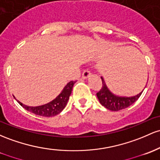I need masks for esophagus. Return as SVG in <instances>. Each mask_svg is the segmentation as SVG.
Returning <instances> with one entry per match:
<instances>
[{"label":"esophagus","mask_w":160,"mask_h":160,"mask_svg":"<svg viewBox=\"0 0 160 160\" xmlns=\"http://www.w3.org/2000/svg\"><path fill=\"white\" fill-rule=\"evenodd\" d=\"M90 72H89L88 70H84L83 73H82V78L87 79L89 76H90Z\"/></svg>","instance_id":"1"}]
</instances>
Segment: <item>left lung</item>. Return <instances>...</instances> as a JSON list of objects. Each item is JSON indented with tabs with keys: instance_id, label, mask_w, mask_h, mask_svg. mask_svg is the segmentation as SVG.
Wrapping results in <instances>:
<instances>
[{
	"instance_id": "8db88e82",
	"label": "left lung",
	"mask_w": 160,
	"mask_h": 160,
	"mask_svg": "<svg viewBox=\"0 0 160 160\" xmlns=\"http://www.w3.org/2000/svg\"><path fill=\"white\" fill-rule=\"evenodd\" d=\"M102 81V87L99 92L96 93L98 99L102 106H103L107 109L111 111H119V110L124 109L128 108L130 106L134 103L137 101L140 95L142 94L143 91L140 92L139 94L131 97H126V96H118L113 94L111 91L107 87L105 80L101 77Z\"/></svg>"
}]
</instances>
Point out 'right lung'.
<instances>
[{"instance_id": "1", "label": "right lung", "mask_w": 160, "mask_h": 160, "mask_svg": "<svg viewBox=\"0 0 160 160\" xmlns=\"http://www.w3.org/2000/svg\"><path fill=\"white\" fill-rule=\"evenodd\" d=\"M75 82L76 81H70L63 89L62 92L55 99L52 100L50 102L47 103V104L42 105V106L36 107L28 106L22 104L18 100H17V101L18 102V103L21 106H22L25 109L32 112V113L43 117L54 116V115H58L65 108L70 96L71 94L72 88H73Z\"/></svg>"}]
</instances>
